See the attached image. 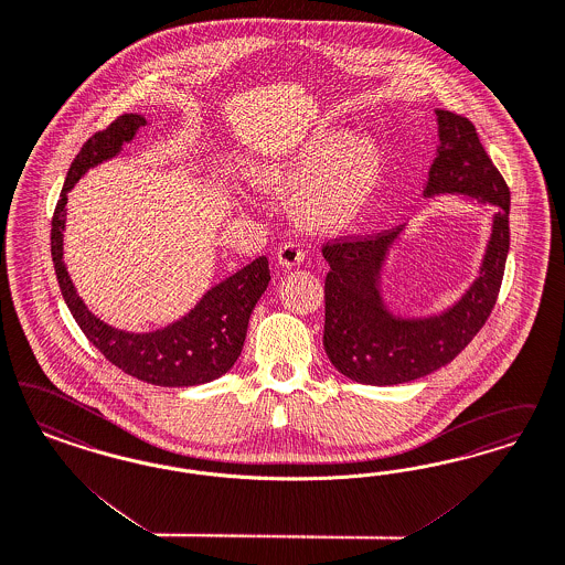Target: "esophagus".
Instances as JSON below:
<instances>
[{
	"mask_svg": "<svg viewBox=\"0 0 565 565\" xmlns=\"http://www.w3.org/2000/svg\"><path fill=\"white\" fill-rule=\"evenodd\" d=\"M302 258H305V253H302V246L298 242H286L277 250V260L286 269H292L296 265H300Z\"/></svg>",
	"mask_w": 565,
	"mask_h": 565,
	"instance_id": "esophagus-1",
	"label": "esophagus"
}]
</instances>
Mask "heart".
<instances>
[{"instance_id": "heart-1", "label": "heart", "mask_w": 565, "mask_h": 565, "mask_svg": "<svg viewBox=\"0 0 565 565\" xmlns=\"http://www.w3.org/2000/svg\"><path fill=\"white\" fill-rule=\"evenodd\" d=\"M386 164L371 137L321 129L300 148L281 181L300 188L296 213L319 227L347 225L367 211L384 185Z\"/></svg>"}]
</instances>
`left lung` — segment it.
Instances as JSON below:
<instances>
[{
	"label": "left lung",
	"mask_w": 565,
	"mask_h": 565,
	"mask_svg": "<svg viewBox=\"0 0 565 565\" xmlns=\"http://www.w3.org/2000/svg\"><path fill=\"white\" fill-rule=\"evenodd\" d=\"M438 154L424 195L463 194L497 206L480 277L448 311L428 319L392 317L377 288L403 225L380 234L335 237L321 253L326 277L323 347L331 365L359 384L392 386L448 365L482 330L501 290L509 253V188L469 118L436 110Z\"/></svg>",
	"instance_id": "1"
}]
</instances>
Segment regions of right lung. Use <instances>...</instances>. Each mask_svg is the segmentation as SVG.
<instances>
[{"label":"right lung","mask_w":565,"mask_h":565,"mask_svg":"<svg viewBox=\"0 0 565 565\" xmlns=\"http://www.w3.org/2000/svg\"><path fill=\"white\" fill-rule=\"evenodd\" d=\"M143 125L146 118L139 115H120L83 143L71 162L52 216V260L68 311L87 340L113 365L154 386H198L234 367L246 340L250 312L271 279L267 256L254 258L250 265L216 284L181 321L152 333H129L99 321L78 298L62 260L66 194L87 169L117 156L122 143L131 141Z\"/></svg>","instance_id":"right-lung-1"}]
</instances>
